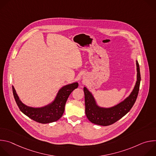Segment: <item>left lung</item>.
<instances>
[{
  "instance_id": "1",
  "label": "left lung",
  "mask_w": 156,
  "mask_h": 156,
  "mask_svg": "<svg viewBox=\"0 0 156 156\" xmlns=\"http://www.w3.org/2000/svg\"><path fill=\"white\" fill-rule=\"evenodd\" d=\"M136 65L137 81L134 90L128 98L114 107L102 108L98 107L92 94L86 87H84L85 113L91 122L102 126L110 125L122 119L131 110L137 99L141 81L140 66L137 61Z\"/></svg>"
}]
</instances>
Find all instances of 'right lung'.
I'll list each match as a JSON object with an SVG mask.
<instances>
[{
	"instance_id": "add662e5",
	"label": "right lung",
	"mask_w": 156,
	"mask_h": 156,
	"mask_svg": "<svg viewBox=\"0 0 156 156\" xmlns=\"http://www.w3.org/2000/svg\"><path fill=\"white\" fill-rule=\"evenodd\" d=\"M78 86V83H75L63 87L59 91L55 101L49 105L42 108H32L25 105L20 101L13 87L12 90L16 103L22 112L38 123H49L61 118L69 96Z\"/></svg>"
}]
</instances>
